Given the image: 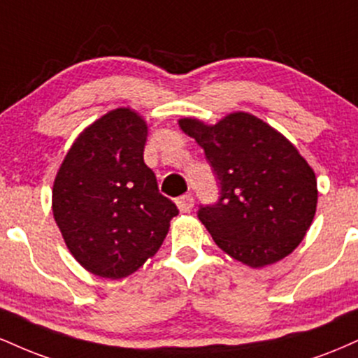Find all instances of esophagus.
<instances>
[{"instance_id":"1","label":"esophagus","mask_w":358,"mask_h":358,"mask_svg":"<svg viewBox=\"0 0 358 358\" xmlns=\"http://www.w3.org/2000/svg\"><path fill=\"white\" fill-rule=\"evenodd\" d=\"M193 205H195V200H193L192 195H182L176 199V207H178L180 212H183V213L190 212L193 208Z\"/></svg>"}]
</instances>
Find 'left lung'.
<instances>
[{
  "instance_id": "left-lung-1",
  "label": "left lung",
  "mask_w": 358,
  "mask_h": 358,
  "mask_svg": "<svg viewBox=\"0 0 358 358\" xmlns=\"http://www.w3.org/2000/svg\"><path fill=\"white\" fill-rule=\"evenodd\" d=\"M180 127L203 148L219 185V200L196 212L215 244L250 268L293 252L318 200L313 170L296 148L245 113L215 126L182 119Z\"/></svg>"
}]
</instances>
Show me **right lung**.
Masks as SVG:
<instances>
[{
    "instance_id": "add662e5",
    "label": "right lung",
    "mask_w": 358,
    "mask_h": 358,
    "mask_svg": "<svg viewBox=\"0 0 358 358\" xmlns=\"http://www.w3.org/2000/svg\"><path fill=\"white\" fill-rule=\"evenodd\" d=\"M146 136L136 113L110 110L76 139L57 173L53 217L72 256L96 276L133 274L178 215L143 159Z\"/></svg>"
}]
</instances>
